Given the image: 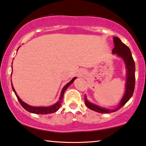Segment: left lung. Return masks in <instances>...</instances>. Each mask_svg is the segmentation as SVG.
<instances>
[{
	"mask_svg": "<svg viewBox=\"0 0 146 146\" xmlns=\"http://www.w3.org/2000/svg\"><path fill=\"white\" fill-rule=\"evenodd\" d=\"M113 38V42L115 46H114L113 49L112 50V53L116 54L118 57L121 58L125 65V91L123 98L120 101V103L118 104L117 107H116V108L113 109V110L102 108L98 105L92 104V103L89 102L86 96H85V104L87 108L91 110L98 113H110L114 112L119 110L130 100V98L133 96L134 88H135V63H134L133 59L131 55V50H130L129 48L127 45H125L123 42H122L121 40L118 37L114 36Z\"/></svg>",
	"mask_w": 146,
	"mask_h": 146,
	"instance_id": "left-lung-1",
	"label": "left lung"
}]
</instances>
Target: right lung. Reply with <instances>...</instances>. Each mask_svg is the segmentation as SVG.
Wrapping results in <instances>:
<instances>
[{
	"label": "right lung",
	"mask_w": 146,
	"mask_h": 146,
	"mask_svg": "<svg viewBox=\"0 0 146 146\" xmlns=\"http://www.w3.org/2000/svg\"><path fill=\"white\" fill-rule=\"evenodd\" d=\"M19 48H18V49H19ZM18 49H17V50H18ZM12 65H13V63H12ZM12 67H13V66H12ZM12 69H13V68H12ZM12 71H13V70H12ZM76 78H77V77H73V78L72 79L69 83H67V84H66L65 86L63 87V88L62 89V90H61V95H60L59 99V100H58V102L56 103V104L52 105V106H48V107L31 106H30V105H28L27 104H26V103L23 102V101L21 100L20 98H19L18 95L17 94L16 91H15L14 87H13L12 81H11V85H12L13 90L15 92V95H16V96H17V99H18L19 103H20L21 105L23 106V108H24L25 110H26L27 111H29V112L33 113L42 114V115H45V114L53 113L56 112L58 110H59V109L60 108V107H61L62 101H63V96H64V93H65V91H66V89H67L68 87H69L70 85L72 84V83L74 82L75 79Z\"/></svg>",
	"instance_id": "1"
}]
</instances>
